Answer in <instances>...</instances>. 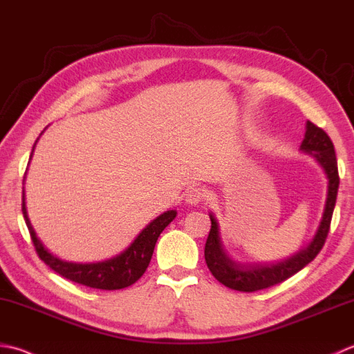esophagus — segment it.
<instances>
[{"instance_id": "34e87169", "label": "esophagus", "mask_w": 354, "mask_h": 354, "mask_svg": "<svg viewBox=\"0 0 354 354\" xmlns=\"http://www.w3.org/2000/svg\"><path fill=\"white\" fill-rule=\"evenodd\" d=\"M204 196H205V193L203 190L198 189V187H192V189H189L185 193V201H187V204H190V205H198L203 203Z\"/></svg>"}]
</instances>
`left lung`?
<instances>
[{
	"label": "left lung",
	"mask_w": 354,
	"mask_h": 354,
	"mask_svg": "<svg viewBox=\"0 0 354 354\" xmlns=\"http://www.w3.org/2000/svg\"><path fill=\"white\" fill-rule=\"evenodd\" d=\"M307 131L301 144V150L306 155L313 156L328 179L327 201H325L324 214L321 224L317 227L316 234L306 247H302L281 261L273 262H239L233 261L228 256L225 247L221 241L219 224L214 214L210 212L212 228L209 238L205 242V262L212 274L221 283L238 292H258L262 288L276 286L282 281L288 279L290 276L299 272L307 264L313 261L317 253L322 250L330 230L331 216H333L337 189H339V173H337V159L335 153V145L330 136L325 131L315 126L313 122L307 121Z\"/></svg>",
	"instance_id": "left-lung-1"
}]
</instances>
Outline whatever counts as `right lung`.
<instances>
[{"label": "right lung", "mask_w": 354, "mask_h": 354, "mask_svg": "<svg viewBox=\"0 0 354 354\" xmlns=\"http://www.w3.org/2000/svg\"><path fill=\"white\" fill-rule=\"evenodd\" d=\"M41 135H43V131H41ZM37 142H35V145H37ZM35 145L32 149V155H33ZM32 155H30V159H32ZM24 179H26V175H24ZM23 214H24L27 228H29L30 232L35 250H37L41 261H44L48 267L55 270L58 274H61L62 278L78 282L81 286H86L90 288L120 290V288H126L131 286V283H135L144 274L145 270H147L159 234H161L164 228L176 218V210H167L162 214H159V216L151 221L147 227L142 228V232L138 234L135 241L131 242L126 250L121 252L120 254H116L113 258H109L106 261H96V262L64 261L48 252L43 242H41L39 238L37 236V233H35L33 227L30 224V219L27 216L24 190H23Z\"/></svg>", "instance_id": "right-lung-1"}]
</instances>
